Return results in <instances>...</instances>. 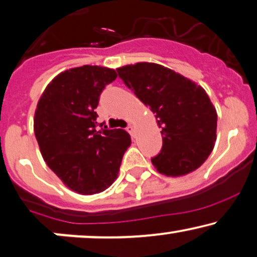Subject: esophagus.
I'll return each instance as SVG.
<instances>
[{"label":"esophagus","instance_id":"1","mask_svg":"<svg viewBox=\"0 0 257 257\" xmlns=\"http://www.w3.org/2000/svg\"><path fill=\"white\" fill-rule=\"evenodd\" d=\"M126 131H127L130 135H131V137H135V128H134V126L128 125L127 127H126Z\"/></svg>","mask_w":257,"mask_h":257}]
</instances>
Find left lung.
Instances as JSON below:
<instances>
[{
  "mask_svg": "<svg viewBox=\"0 0 257 257\" xmlns=\"http://www.w3.org/2000/svg\"><path fill=\"white\" fill-rule=\"evenodd\" d=\"M116 71L126 87L150 107L162 128V149L151 158L157 172L181 176L198 169L217 137V112L206 91L155 63H137Z\"/></svg>",
  "mask_w": 257,
  "mask_h": 257,
  "instance_id": "obj_1",
  "label": "left lung"
}]
</instances>
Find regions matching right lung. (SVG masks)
<instances>
[{"mask_svg": "<svg viewBox=\"0 0 257 257\" xmlns=\"http://www.w3.org/2000/svg\"><path fill=\"white\" fill-rule=\"evenodd\" d=\"M115 78L113 69L102 66L69 69L53 78L38 101L34 134L40 153L64 185L80 194L108 188L131 144L121 128L96 130L100 95Z\"/></svg>", "mask_w": 257, "mask_h": 257, "instance_id": "right-lung-1", "label": "right lung"}]
</instances>
